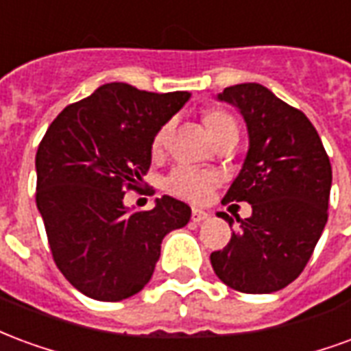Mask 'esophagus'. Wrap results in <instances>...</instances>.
<instances>
[{
  "label": "esophagus",
  "mask_w": 351,
  "mask_h": 351,
  "mask_svg": "<svg viewBox=\"0 0 351 351\" xmlns=\"http://www.w3.org/2000/svg\"><path fill=\"white\" fill-rule=\"evenodd\" d=\"M208 216H210V214L205 213V210H199V208H193V210H191V221H193V223H201V221L208 220Z\"/></svg>",
  "instance_id": "esophagus-1"
}]
</instances>
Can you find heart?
I'll return each mask as SVG.
<instances>
[{"instance_id":"1","label":"heart","mask_w":351,"mask_h":351,"mask_svg":"<svg viewBox=\"0 0 351 351\" xmlns=\"http://www.w3.org/2000/svg\"><path fill=\"white\" fill-rule=\"evenodd\" d=\"M205 123L208 131L213 133L214 141L220 138L226 133L237 131V120L233 116L226 112V110H208L205 114ZM173 131V122L169 120L161 125L160 130L156 131L152 138V152L160 154L165 145H167L169 137ZM220 186V175L213 173V171H203V169L191 167V165H178L165 178H163V188L173 193L176 197L186 199L191 203H203L210 197L214 188Z\"/></svg>"}]
</instances>
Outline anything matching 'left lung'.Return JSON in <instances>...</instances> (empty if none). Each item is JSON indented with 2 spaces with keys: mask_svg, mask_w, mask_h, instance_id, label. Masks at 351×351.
Segmentation results:
<instances>
[{
  "mask_svg": "<svg viewBox=\"0 0 351 351\" xmlns=\"http://www.w3.org/2000/svg\"><path fill=\"white\" fill-rule=\"evenodd\" d=\"M220 99L243 112L250 150L221 203H250V218L210 254L216 276L241 293H272L308 263L327 223L331 161L302 110L261 84L229 86ZM231 221L228 214L221 216Z\"/></svg>",
  "mask_w": 351,
  "mask_h": 351,
  "instance_id": "8db88e82",
  "label": "left lung"
}]
</instances>
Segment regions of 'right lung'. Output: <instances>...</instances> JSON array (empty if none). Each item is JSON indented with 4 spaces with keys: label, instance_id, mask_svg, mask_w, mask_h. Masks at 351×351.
<instances>
[{
    "label": "right lung",
    "instance_id": "right-lung-1",
    "mask_svg": "<svg viewBox=\"0 0 351 351\" xmlns=\"http://www.w3.org/2000/svg\"><path fill=\"white\" fill-rule=\"evenodd\" d=\"M188 92L154 93L103 84L54 118L39 143L35 201L54 263L90 299L116 302L152 278L161 241L190 220V206L163 195L152 210L128 213L152 161L156 131Z\"/></svg>",
    "mask_w": 351,
    "mask_h": 351
}]
</instances>
